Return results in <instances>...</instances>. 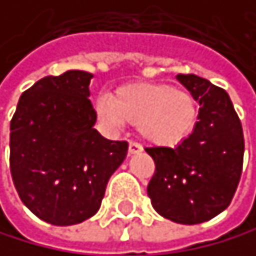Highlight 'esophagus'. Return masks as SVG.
Here are the masks:
<instances>
[{"instance_id": "esophagus-1", "label": "esophagus", "mask_w": 256, "mask_h": 256, "mask_svg": "<svg viewBox=\"0 0 256 256\" xmlns=\"http://www.w3.org/2000/svg\"><path fill=\"white\" fill-rule=\"evenodd\" d=\"M139 152H142V145L134 142V140H131L130 145H128V154H136Z\"/></svg>"}]
</instances>
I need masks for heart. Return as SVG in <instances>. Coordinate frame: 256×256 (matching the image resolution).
<instances>
[{
  "label": "heart",
  "instance_id": "1",
  "mask_svg": "<svg viewBox=\"0 0 256 256\" xmlns=\"http://www.w3.org/2000/svg\"><path fill=\"white\" fill-rule=\"evenodd\" d=\"M98 118L111 128L139 125L140 134L156 145H175L184 140L197 124V104L192 95L172 86L134 84L124 87L116 100L103 95L95 104Z\"/></svg>",
  "mask_w": 256,
  "mask_h": 256
}]
</instances>
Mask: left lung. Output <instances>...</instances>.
<instances>
[{"label":"left lung","instance_id":"obj_1","mask_svg":"<svg viewBox=\"0 0 256 256\" xmlns=\"http://www.w3.org/2000/svg\"><path fill=\"white\" fill-rule=\"evenodd\" d=\"M178 81L200 103L194 131L176 147H147L154 174L147 186L153 208L176 224L194 225L227 208L242 174L244 134L228 94L196 74Z\"/></svg>","mask_w":256,"mask_h":256}]
</instances>
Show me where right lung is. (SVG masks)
<instances>
[{"label":"right lung","mask_w":256,"mask_h":256,"mask_svg":"<svg viewBox=\"0 0 256 256\" xmlns=\"http://www.w3.org/2000/svg\"><path fill=\"white\" fill-rule=\"evenodd\" d=\"M92 73L68 70L24 90L10 120V174L22 202L51 225H74L100 210L128 142L94 125Z\"/></svg>","instance_id":"1"}]
</instances>
